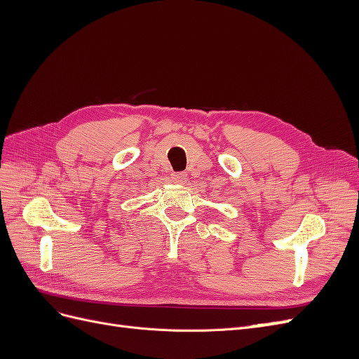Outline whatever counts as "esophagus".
Returning a JSON list of instances; mask_svg holds the SVG:
<instances>
[{
	"mask_svg": "<svg viewBox=\"0 0 359 359\" xmlns=\"http://www.w3.org/2000/svg\"><path fill=\"white\" fill-rule=\"evenodd\" d=\"M170 180H172L173 182H175V184H184V182H187L189 177H187V173L180 172V173H172Z\"/></svg>",
	"mask_w": 359,
	"mask_h": 359,
	"instance_id": "esophagus-1",
	"label": "esophagus"
}]
</instances>
